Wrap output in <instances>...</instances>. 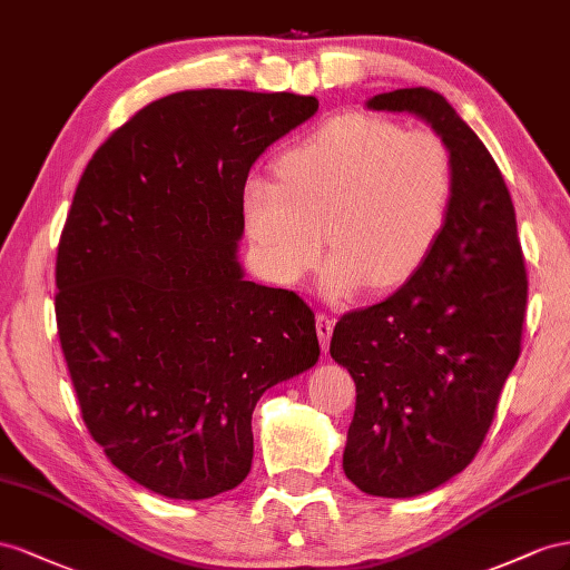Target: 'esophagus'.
I'll list each match as a JSON object with an SVG mask.
<instances>
[{"mask_svg":"<svg viewBox=\"0 0 570 570\" xmlns=\"http://www.w3.org/2000/svg\"><path fill=\"white\" fill-rule=\"evenodd\" d=\"M332 330H334V322H332L327 315H317V336H320L322 351H327V348H330Z\"/></svg>","mask_w":570,"mask_h":570,"instance_id":"1","label":"esophagus"}]
</instances>
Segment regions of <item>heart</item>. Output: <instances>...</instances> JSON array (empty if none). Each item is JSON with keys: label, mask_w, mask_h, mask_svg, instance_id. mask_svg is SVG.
I'll list each match as a JSON object with an SVG mask.
<instances>
[{"label": "heart", "mask_w": 570, "mask_h": 570, "mask_svg": "<svg viewBox=\"0 0 570 570\" xmlns=\"http://www.w3.org/2000/svg\"><path fill=\"white\" fill-rule=\"evenodd\" d=\"M453 159L430 131L344 114L322 124L279 159V178L243 184V217L259 265L279 284L311 272L334 250L322 291L346 301L370 286L389 291L422 267L444 234Z\"/></svg>", "instance_id": "obj_1"}]
</instances>
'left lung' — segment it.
<instances>
[{
	"label": "left lung",
	"mask_w": 570,
	"mask_h": 570,
	"mask_svg": "<svg viewBox=\"0 0 570 570\" xmlns=\"http://www.w3.org/2000/svg\"><path fill=\"white\" fill-rule=\"evenodd\" d=\"M365 107L425 121L456 176L430 257L394 296L341 317L330 346L355 382L346 478L372 497L411 499L482 446L520 355L528 276L509 188L456 109L428 88L380 92Z\"/></svg>",
	"instance_id": "8db88e82"
}]
</instances>
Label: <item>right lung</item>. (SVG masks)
I'll return each mask as SVG.
<instances>
[{
	"label": "right lung",
	"instance_id": "1",
	"mask_svg": "<svg viewBox=\"0 0 570 570\" xmlns=\"http://www.w3.org/2000/svg\"><path fill=\"white\" fill-rule=\"evenodd\" d=\"M317 107L294 92H174L80 176L57 253L61 351L88 432L155 494L238 487L255 403L317 363L311 307L238 263L250 167Z\"/></svg>",
	"mask_w": 570,
	"mask_h": 570
}]
</instances>
